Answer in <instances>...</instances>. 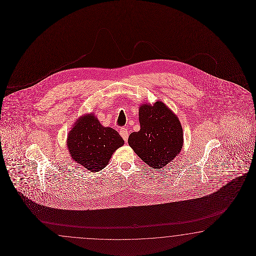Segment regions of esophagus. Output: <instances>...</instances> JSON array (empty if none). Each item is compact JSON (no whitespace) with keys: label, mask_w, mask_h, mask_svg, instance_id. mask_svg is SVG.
<instances>
[{"label":"esophagus","mask_w":256,"mask_h":256,"mask_svg":"<svg viewBox=\"0 0 256 256\" xmlns=\"http://www.w3.org/2000/svg\"><path fill=\"white\" fill-rule=\"evenodd\" d=\"M120 135L122 136V138L124 139V142H126L128 139V132L126 128H121L120 130Z\"/></svg>","instance_id":"34e87169"}]
</instances>
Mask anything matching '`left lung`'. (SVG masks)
<instances>
[{
  "instance_id": "left-lung-1",
  "label": "left lung",
  "mask_w": 256,
  "mask_h": 256,
  "mask_svg": "<svg viewBox=\"0 0 256 256\" xmlns=\"http://www.w3.org/2000/svg\"><path fill=\"white\" fill-rule=\"evenodd\" d=\"M140 130L132 132L128 144L154 169L169 164L183 148V130L178 116L163 102L142 104L139 108Z\"/></svg>"
}]
</instances>
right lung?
<instances>
[{"label": "right lung", "instance_id": "add662e5", "mask_svg": "<svg viewBox=\"0 0 256 256\" xmlns=\"http://www.w3.org/2000/svg\"><path fill=\"white\" fill-rule=\"evenodd\" d=\"M124 140L112 128L100 124L93 114L80 117L68 133V149L72 160L90 172L105 168Z\"/></svg>", "mask_w": 256, "mask_h": 256}]
</instances>
